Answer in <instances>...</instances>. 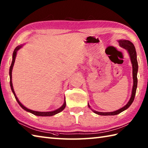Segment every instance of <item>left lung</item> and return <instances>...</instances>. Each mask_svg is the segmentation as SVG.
<instances>
[{
	"mask_svg": "<svg viewBox=\"0 0 148 148\" xmlns=\"http://www.w3.org/2000/svg\"><path fill=\"white\" fill-rule=\"evenodd\" d=\"M118 42L119 43V45L120 46L121 48L125 49L127 51L128 55L130 56V58L131 60L132 65V76H133V86H132V95L130 97V100L125 106L123 108H120L118 110H116L115 111L113 112H99L95 111V110L92 109L91 108V106L88 103V108L92 110V111L95 112V114L101 115V116H112V115H116L118 114L121 112L124 111L125 110L127 109L129 107L131 106L132 103L134 102V100L136 96L137 86V72H138V63L137 60V53L136 51V48H135L134 45L131 42L130 40H125V39H120L118 40Z\"/></svg>",
	"mask_w": 148,
	"mask_h": 148,
	"instance_id": "1",
	"label": "left lung"
}]
</instances>
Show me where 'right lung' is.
<instances>
[{
  "mask_svg": "<svg viewBox=\"0 0 148 148\" xmlns=\"http://www.w3.org/2000/svg\"><path fill=\"white\" fill-rule=\"evenodd\" d=\"M24 45H19L14 50L13 53H12V63H11V65L10 66V69H9V76H10V86H11V88L12 93H13L14 97L16 100V101L18 102V103H19V105H20L22 109H23L25 111H26L27 112H29L30 113H32V114H34V115H36V116H51L53 115H55L56 114H58V113L60 112L61 111H62L63 110H64L66 106V102H65V98H64V102L63 103V105L60 107V108H59L58 109L55 110V111H48V112H40V111H33V110H31L27 108L25 106H24L22 103L20 102V100H18V97L16 95V93L14 91V88H13V86H12V68H13V66H14V62H15V58H16V56L17 55V52L19 49L20 48H21L22 47H23Z\"/></svg>",
  "mask_w": 148,
  "mask_h": 148,
  "instance_id": "1",
  "label": "right lung"
}]
</instances>
